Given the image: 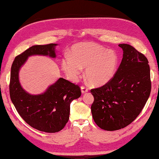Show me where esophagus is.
<instances>
[{
  "mask_svg": "<svg viewBox=\"0 0 159 159\" xmlns=\"http://www.w3.org/2000/svg\"><path fill=\"white\" fill-rule=\"evenodd\" d=\"M81 93H82L83 94L87 93L88 91V89L86 88V87H85V86H81Z\"/></svg>",
  "mask_w": 159,
  "mask_h": 159,
  "instance_id": "esophagus-1",
  "label": "esophagus"
}]
</instances>
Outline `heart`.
I'll return each mask as SVG.
<instances>
[{
    "label": "heart",
    "instance_id": "obj_1",
    "mask_svg": "<svg viewBox=\"0 0 159 159\" xmlns=\"http://www.w3.org/2000/svg\"><path fill=\"white\" fill-rule=\"evenodd\" d=\"M71 52V56L66 54L63 57L61 67L71 80L78 79L85 67L86 78L95 86L107 84L116 74L119 56L113 50L94 43L84 42L75 45Z\"/></svg>",
    "mask_w": 159,
    "mask_h": 159
}]
</instances>
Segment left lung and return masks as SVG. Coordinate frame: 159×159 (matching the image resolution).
<instances>
[{
	"label": "left lung",
	"mask_w": 159,
	"mask_h": 159,
	"mask_svg": "<svg viewBox=\"0 0 159 159\" xmlns=\"http://www.w3.org/2000/svg\"><path fill=\"white\" fill-rule=\"evenodd\" d=\"M123 59L113 78L91 90L94 98L91 113L105 131H116L131 123L141 113L151 90L147 57L129 44H121Z\"/></svg>",
	"instance_id": "left-lung-1"
}]
</instances>
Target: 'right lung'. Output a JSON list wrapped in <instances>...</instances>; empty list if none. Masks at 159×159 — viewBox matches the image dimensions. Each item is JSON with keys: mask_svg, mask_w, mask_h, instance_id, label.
<instances>
[{"mask_svg": "<svg viewBox=\"0 0 159 159\" xmlns=\"http://www.w3.org/2000/svg\"><path fill=\"white\" fill-rule=\"evenodd\" d=\"M57 44L33 46L14 59L11 73L9 89L13 105L21 117L38 131L58 132L68 123L70 103L81 96L80 88L60 78L42 93L30 94L24 89L19 80V71L28 57L32 56L56 57Z\"/></svg>", "mask_w": 159, "mask_h": 159, "instance_id": "obj_1", "label": "right lung"}]
</instances>
